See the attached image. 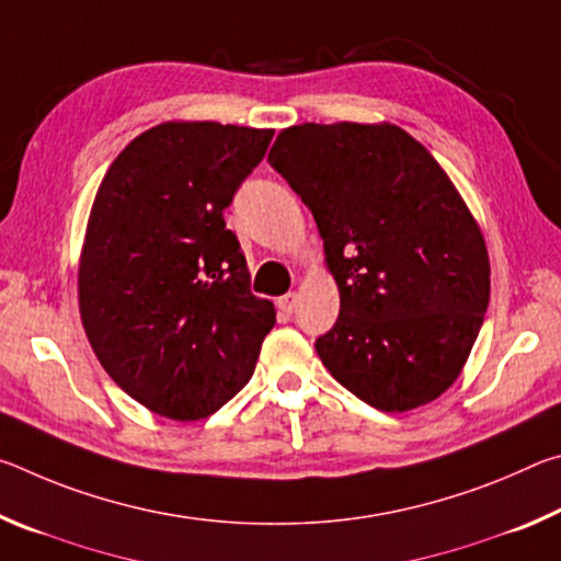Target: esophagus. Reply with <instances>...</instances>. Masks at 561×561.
<instances>
[{"instance_id": "34e87169", "label": "esophagus", "mask_w": 561, "mask_h": 561, "mask_svg": "<svg viewBox=\"0 0 561 561\" xmlns=\"http://www.w3.org/2000/svg\"><path fill=\"white\" fill-rule=\"evenodd\" d=\"M279 309L282 311H287V314H291L294 309H297V304H299V294L297 291H289V294H284V297H279Z\"/></svg>"}]
</instances>
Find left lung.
I'll list each match as a JSON object with an SVG mask.
<instances>
[{"instance_id": "left-lung-1", "label": "left lung", "mask_w": 561, "mask_h": 561, "mask_svg": "<svg viewBox=\"0 0 561 561\" xmlns=\"http://www.w3.org/2000/svg\"><path fill=\"white\" fill-rule=\"evenodd\" d=\"M270 165L314 215L339 287L321 364L378 411L435 401L490 301L485 240L438 160L391 123L344 121L284 128Z\"/></svg>"}]
</instances>
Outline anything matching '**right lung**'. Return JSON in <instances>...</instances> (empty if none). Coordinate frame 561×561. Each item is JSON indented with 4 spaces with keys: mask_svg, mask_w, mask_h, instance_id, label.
Here are the masks:
<instances>
[{
    "mask_svg": "<svg viewBox=\"0 0 561 561\" xmlns=\"http://www.w3.org/2000/svg\"><path fill=\"white\" fill-rule=\"evenodd\" d=\"M274 130L170 121L113 160L91 207L79 307L93 354L140 405L173 421L222 408L254 374L274 304L222 210Z\"/></svg>",
    "mask_w": 561,
    "mask_h": 561,
    "instance_id": "right-lung-1",
    "label": "right lung"
}]
</instances>
